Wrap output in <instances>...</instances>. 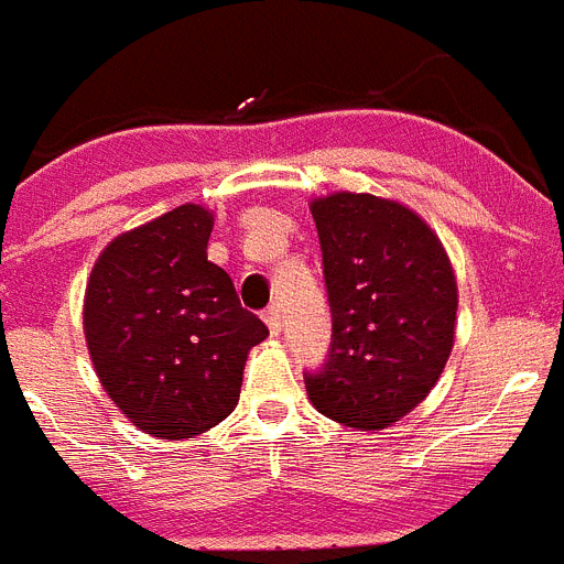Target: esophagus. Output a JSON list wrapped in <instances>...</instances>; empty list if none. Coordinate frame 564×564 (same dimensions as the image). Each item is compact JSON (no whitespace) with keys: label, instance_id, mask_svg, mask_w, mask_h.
Listing matches in <instances>:
<instances>
[{"label":"esophagus","instance_id":"esophagus-1","mask_svg":"<svg viewBox=\"0 0 564 564\" xmlns=\"http://www.w3.org/2000/svg\"><path fill=\"white\" fill-rule=\"evenodd\" d=\"M262 319H264V325H268V330H271L273 336H279V330H282V316H279V305L264 307Z\"/></svg>","mask_w":564,"mask_h":564}]
</instances>
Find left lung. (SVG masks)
<instances>
[{"instance_id":"1","label":"left lung","mask_w":564,"mask_h":564,"mask_svg":"<svg viewBox=\"0 0 564 564\" xmlns=\"http://www.w3.org/2000/svg\"><path fill=\"white\" fill-rule=\"evenodd\" d=\"M328 288L330 350L307 373L316 411L384 431L433 391L454 348L456 276L422 216L370 194L311 202Z\"/></svg>"}]
</instances>
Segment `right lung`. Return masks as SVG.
I'll return each mask as SVG.
<instances>
[{"label": "right lung", "instance_id": "right-lung-1", "mask_svg": "<svg viewBox=\"0 0 564 564\" xmlns=\"http://www.w3.org/2000/svg\"><path fill=\"white\" fill-rule=\"evenodd\" d=\"M214 214L180 205L99 253L82 325L113 405L159 440H194L239 402L248 350L268 336L208 262Z\"/></svg>", "mask_w": 564, "mask_h": 564}]
</instances>
